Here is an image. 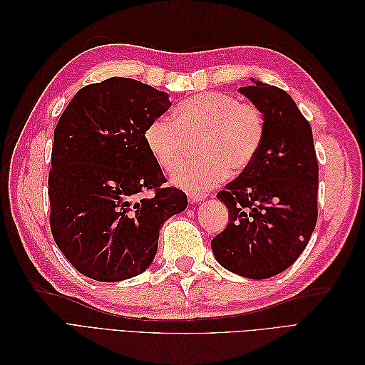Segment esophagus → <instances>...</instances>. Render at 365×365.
<instances>
[{
    "instance_id": "1",
    "label": "esophagus",
    "mask_w": 365,
    "mask_h": 365,
    "mask_svg": "<svg viewBox=\"0 0 365 365\" xmlns=\"http://www.w3.org/2000/svg\"><path fill=\"white\" fill-rule=\"evenodd\" d=\"M187 197H189L190 202H200L204 200V195L195 193V192H187Z\"/></svg>"
}]
</instances>
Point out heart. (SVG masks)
<instances>
[{
    "label": "heart",
    "instance_id": "obj_1",
    "mask_svg": "<svg viewBox=\"0 0 365 365\" xmlns=\"http://www.w3.org/2000/svg\"><path fill=\"white\" fill-rule=\"evenodd\" d=\"M267 120L262 109L227 93H200L175 108V121L153 118L143 138L165 172L175 170L197 141L201 158L184 164L172 180L182 189L202 193L222 182L228 172H245L262 149Z\"/></svg>",
    "mask_w": 365,
    "mask_h": 365
}]
</instances>
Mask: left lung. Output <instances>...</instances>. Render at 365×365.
Here are the masks:
<instances>
[{
	"label": "left lung",
	"instance_id": "1",
	"mask_svg": "<svg viewBox=\"0 0 365 365\" xmlns=\"http://www.w3.org/2000/svg\"><path fill=\"white\" fill-rule=\"evenodd\" d=\"M267 120L259 155L217 197L228 224L212 240L216 260L248 279L288 269L306 248L318 217V161L312 129L292 97L252 81L239 90Z\"/></svg>",
	"mask_w": 365,
	"mask_h": 365
}]
</instances>
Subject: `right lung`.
<instances>
[{
  "label": "right lung",
  "mask_w": 365,
  "mask_h": 365,
  "mask_svg": "<svg viewBox=\"0 0 365 365\" xmlns=\"http://www.w3.org/2000/svg\"><path fill=\"white\" fill-rule=\"evenodd\" d=\"M169 94L128 77L81 88L54 129L48 173L50 228L63 256L97 282L135 277L152 263L158 235L187 196L168 181L143 132ZM150 191V197L144 193Z\"/></svg>",
  "instance_id": "add662e5"
}]
</instances>
